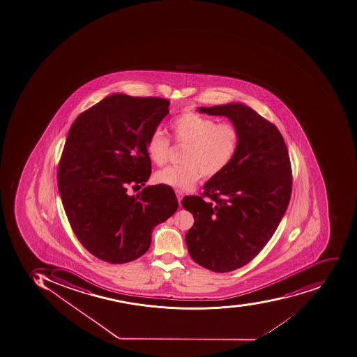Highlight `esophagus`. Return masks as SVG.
I'll list each match as a JSON object with an SVG mask.
<instances>
[{"label":"esophagus","mask_w":357,"mask_h":357,"mask_svg":"<svg viewBox=\"0 0 357 357\" xmlns=\"http://www.w3.org/2000/svg\"><path fill=\"white\" fill-rule=\"evenodd\" d=\"M176 195H177L178 202H179L180 205V202H181V199H183V192L181 190H178L177 189V190H176Z\"/></svg>","instance_id":"1"}]
</instances>
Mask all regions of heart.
<instances>
[{"label":"heart","instance_id":"b5f03b06","mask_svg":"<svg viewBox=\"0 0 357 357\" xmlns=\"http://www.w3.org/2000/svg\"><path fill=\"white\" fill-rule=\"evenodd\" d=\"M174 140L185 146L183 165L169 166L155 174V183L189 190L202 174L218 176L234 160L239 146V130L230 122H218L195 111L185 110L169 125ZM146 153L152 162L163 166L168 161L170 142L160 130L152 131L146 139Z\"/></svg>","mask_w":357,"mask_h":357}]
</instances>
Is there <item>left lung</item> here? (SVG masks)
Wrapping results in <instances>:
<instances>
[{
  "label": "left lung",
  "mask_w": 357,
  "mask_h": 357,
  "mask_svg": "<svg viewBox=\"0 0 357 357\" xmlns=\"http://www.w3.org/2000/svg\"><path fill=\"white\" fill-rule=\"evenodd\" d=\"M198 111L227 116L241 135L229 166L208 180L202 196L181 202L195 218L185 234L190 257L209 271L227 273L254 259L274 235L289 204L291 166L282 133L248 105Z\"/></svg>",
  "instance_id": "left-lung-1"
}]
</instances>
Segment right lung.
<instances>
[{"label": "right lung", "instance_id": "obj_1", "mask_svg": "<svg viewBox=\"0 0 357 357\" xmlns=\"http://www.w3.org/2000/svg\"><path fill=\"white\" fill-rule=\"evenodd\" d=\"M168 100L114 93L79 114L59 162L58 188L72 230L90 254L110 264L132 261L149 249L152 230L178 209L151 174L146 139L169 114Z\"/></svg>", "mask_w": 357, "mask_h": 357}]
</instances>
